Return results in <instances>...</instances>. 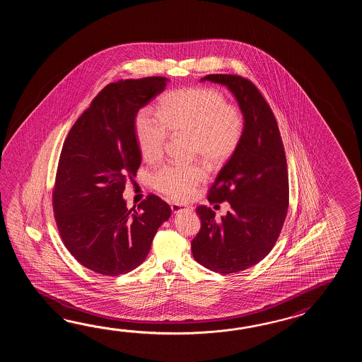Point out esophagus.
Returning <instances> with one entry per match:
<instances>
[{
    "mask_svg": "<svg viewBox=\"0 0 362 362\" xmlns=\"http://www.w3.org/2000/svg\"><path fill=\"white\" fill-rule=\"evenodd\" d=\"M170 208H172V212H173V214H180V212H185V211H190V209H192V208L189 207V206L178 204V203L170 204Z\"/></svg>",
    "mask_w": 362,
    "mask_h": 362,
    "instance_id": "esophagus-1",
    "label": "esophagus"
}]
</instances>
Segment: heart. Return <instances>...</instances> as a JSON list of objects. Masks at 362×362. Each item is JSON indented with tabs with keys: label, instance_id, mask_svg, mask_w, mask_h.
<instances>
[{
	"label": "heart",
	"instance_id": "heart-1",
	"mask_svg": "<svg viewBox=\"0 0 362 362\" xmlns=\"http://www.w3.org/2000/svg\"><path fill=\"white\" fill-rule=\"evenodd\" d=\"M246 131V117L237 105L228 103L215 88L192 86L165 93L159 100V114L142 107L134 117L139 153L148 162L162 156L168 134L190 136V158L209 165H221L233 158ZM206 178L200 164L187 167L164 164L151 173L155 190L170 199L186 200Z\"/></svg>",
	"mask_w": 362,
	"mask_h": 362
}]
</instances>
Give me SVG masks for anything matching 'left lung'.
<instances>
[{
  "label": "left lung",
  "instance_id": "left-lung-1",
  "mask_svg": "<svg viewBox=\"0 0 362 362\" xmlns=\"http://www.w3.org/2000/svg\"><path fill=\"white\" fill-rule=\"evenodd\" d=\"M226 85L246 117L237 153L208 190L209 203L229 202L221 220L212 208L197 207L200 230L192 256L207 269L231 274L262 262L276 245L288 208V172L276 116L256 85L246 77L214 74L203 77Z\"/></svg>",
  "mask_w": 362,
  "mask_h": 362
}]
</instances>
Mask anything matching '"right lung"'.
Masks as SVG:
<instances>
[{
	"instance_id": "1",
	"label": "right lung",
	"mask_w": 362,
	"mask_h": 362,
	"mask_svg": "<svg viewBox=\"0 0 362 362\" xmlns=\"http://www.w3.org/2000/svg\"><path fill=\"white\" fill-rule=\"evenodd\" d=\"M165 85L162 76L106 85L62 147L52 195L57 228L69 254L102 276L137 268L172 214L154 194L131 209L122 197L141 165L134 117Z\"/></svg>"
}]
</instances>
